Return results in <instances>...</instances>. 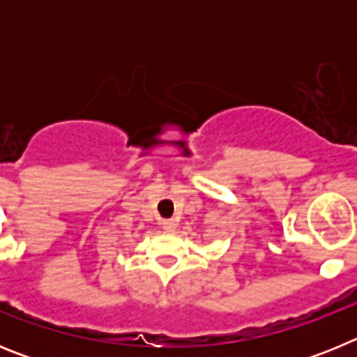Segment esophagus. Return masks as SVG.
Wrapping results in <instances>:
<instances>
[{"mask_svg":"<svg viewBox=\"0 0 357 357\" xmlns=\"http://www.w3.org/2000/svg\"><path fill=\"white\" fill-rule=\"evenodd\" d=\"M162 229L166 230V232H173V230L176 229V222H175V220H164Z\"/></svg>","mask_w":357,"mask_h":357,"instance_id":"34e87169","label":"esophagus"}]
</instances>
